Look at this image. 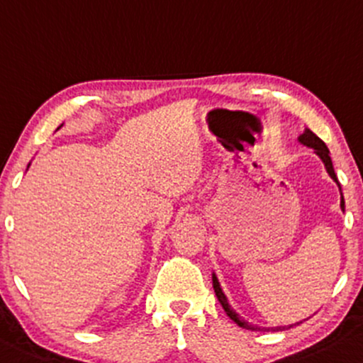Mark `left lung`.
<instances>
[{
    "label": "left lung",
    "instance_id": "1",
    "mask_svg": "<svg viewBox=\"0 0 363 363\" xmlns=\"http://www.w3.org/2000/svg\"><path fill=\"white\" fill-rule=\"evenodd\" d=\"M298 138H300V142H302V144L308 145V147H312L313 150H315L317 154H319V157H320V160L324 161V164H325V169H328L329 177H331L333 180H335V182H337V178H336V173H335V168H333V161H331V156H329V149H328V145H325L324 142L320 140V138L315 135V133L311 132V130H305V132H303L302 135H300ZM341 209L345 211V201H343V197H341ZM213 286H214L216 296H218L219 303L223 305V308H225V312L228 313V315H230V319H233L235 323L240 325V328H243V329H252V331H283V329H288V328H291V325H283V328H257V325H252V324L245 323V320H242V319H240V317H238V313H236V312L233 311V308L230 307V303H228V300H226L225 293L221 291V286H219V283H218V278H216V276H213Z\"/></svg>",
    "mask_w": 363,
    "mask_h": 363
}]
</instances>
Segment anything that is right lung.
Here are the masks:
<instances>
[{
    "label": "right lung",
    "instance_id": "1",
    "mask_svg": "<svg viewBox=\"0 0 363 363\" xmlns=\"http://www.w3.org/2000/svg\"><path fill=\"white\" fill-rule=\"evenodd\" d=\"M58 128H60V127H58Z\"/></svg>",
    "mask_w": 363,
    "mask_h": 363
}]
</instances>
